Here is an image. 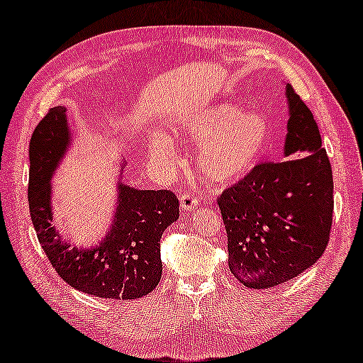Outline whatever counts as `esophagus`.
<instances>
[{
    "instance_id": "esophagus-1",
    "label": "esophagus",
    "mask_w": 363,
    "mask_h": 363,
    "mask_svg": "<svg viewBox=\"0 0 363 363\" xmlns=\"http://www.w3.org/2000/svg\"><path fill=\"white\" fill-rule=\"evenodd\" d=\"M179 201H181L182 211H190L196 208V204H199V196H195L192 194H182L179 196Z\"/></svg>"
}]
</instances>
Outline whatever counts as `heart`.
I'll return each instance as SVG.
<instances>
[{"label":"heart","instance_id":"heart-1","mask_svg":"<svg viewBox=\"0 0 363 363\" xmlns=\"http://www.w3.org/2000/svg\"><path fill=\"white\" fill-rule=\"evenodd\" d=\"M177 130L187 141L201 143L196 167L213 182L235 181L252 169L265 152L272 133L265 116L245 113L230 103L213 104L184 116ZM149 147L157 159H174V143L167 133L150 135Z\"/></svg>","mask_w":363,"mask_h":363}]
</instances>
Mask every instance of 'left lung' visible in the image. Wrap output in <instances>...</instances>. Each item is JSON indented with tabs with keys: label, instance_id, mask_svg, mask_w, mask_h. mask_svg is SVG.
Instances as JSON below:
<instances>
[{
	"label": "left lung",
	"instance_id": "obj_1",
	"mask_svg": "<svg viewBox=\"0 0 363 363\" xmlns=\"http://www.w3.org/2000/svg\"><path fill=\"white\" fill-rule=\"evenodd\" d=\"M286 155L257 163L217 196L227 232L228 267L247 287L268 289L318 262L330 240L333 176L311 111L286 85Z\"/></svg>",
	"mask_w": 363,
	"mask_h": 363
}]
</instances>
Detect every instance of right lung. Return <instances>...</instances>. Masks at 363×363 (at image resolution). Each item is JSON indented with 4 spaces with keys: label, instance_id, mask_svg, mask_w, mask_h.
Wrapping results in <instances>:
<instances>
[{
    "label": "right lung",
    "instance_id": "right-lung-1",
    "mask_svg": "<svg viewBox=\"0 0 363 363\" xmlns=\"http://www.w3.org/2000/svg\"><path fill=\"white\" fill-rule=\"evenodd\" d=\"M68 146L67 109L55 106L30 140L28 204L39 245L58 276L77 291L113 300L147 295L160 282V238L179 217V200L169 190H138L121 184L106 240L95 249H69L50 223V177Z\"/></svg>",
    "mask_w": 363,
    "mask_h": 363
}]
</instances>
